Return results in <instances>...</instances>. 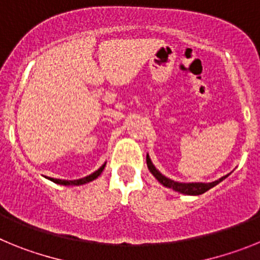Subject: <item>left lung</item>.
<instances>
[{"label":"left lung","instance_id":"obj_1","mask_svg":"<svg viewBox=\"0 0 260 260\" xmlns=\"http://www.w3.org/2000/svg\"><path fill=\"white\" fill-rule=\"evenodd\" d=\"M146 161H147V167H148V169H150L151 173L153 174V176L156 177V180L158 181L160 183H162L164 186H167V187H169V189H173L174 191H178V192H182V194H186V195H201L203 194V192H206L207 190H210L211 187H213V186H216L217 183L221 182L222 180H225L228 176H224L221 177L220 180L215 181V182H210V183H180V182H174V181L169 180V178H167L165 176H162L160 172L156 169L155 167H153V164L151 162L150 157H148V155H147L146 157Z\"/></svg>","mask_w":260,"mask_h":260}]
</instances>
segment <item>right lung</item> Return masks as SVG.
<instances>
[{
	"mask_svg": "<svg viewBox=\"0 0 260 260\" xmlns=\"http://www.w3.org/2000/svg\"><path fill=\"white\" fill-rule=\"evenodd\" d=\"M105 164L103 165V167H100V169H98L96 172H93L92 174H89V176L84 177V178H80V180H74V181H66V180H57V178H53V182L56 183H59V185H83V183H87V182H91V181H93L95 178H98L100 174H102L103 169H104Z\"/></svg>",
	"mask_w": 260,
	"mask_h": 260,
	"instance_id": "add662e5",
	"label": "right lung"
}]
</instances>
